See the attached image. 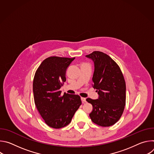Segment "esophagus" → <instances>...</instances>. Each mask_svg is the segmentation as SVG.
I'll list each match as a JSON object with an SVG mask.
<instances>
[{"label": "esophagus", "mask_w": 154, "mask_h": 154, "mask_svg": "<svg viewBox=\"0 0 154 154\" xmlns=\"http://www.w3.org/2000/svg\"><path fill=\"white\" fill-rule=\"evenodd\" d=\"M81 100H82V103H85V102H86V98H85V97H81Z\"/></svg>", "instance_id": "34e87169"}]
</instances>
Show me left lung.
Returning a JSON list of instances; mask_svg holds the SVG:
<instances>
[{
	"label": "left lung",
	"instance_id": "8db88e82",
	"mask_svg": "<svg viewBox=\"0 0 154 154\" xmlns=\"http://www.w3.org/2000/svg\"><path fill=\"white\" fill-rule=\"evenodd\" d=\"M94 65L92 84L99 95L97 99L87 98L92 104L91 121L102 127L113 125L121 117L125 105L126 86L116 63L108 55L94 51L86 55Z\"/></svg>",
	"mask_w": 154,
	"mask_h": 154
}]
</instances>
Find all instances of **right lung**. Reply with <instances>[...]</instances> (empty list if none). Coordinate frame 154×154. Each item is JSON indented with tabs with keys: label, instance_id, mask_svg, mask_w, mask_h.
<instances>
[{
	"label": "right lung",
	"instance_id": "1",
	"mask_svg": "<svg viewBox=\"0 0 154 154\" xmlns=\"http://www.w3.org/2000/svg\"><path fill=\"white\" fill-rule=\"evenodd\" d=\"M75 58L51 57L44 60L35 74L33 91L35 103L49 127L60 128L68 125L82 101L75 94L60 91L66 82V72Z\"/></svg>",
	"mask_w": 154,
	"mask_h": 154
}]
</instances>
